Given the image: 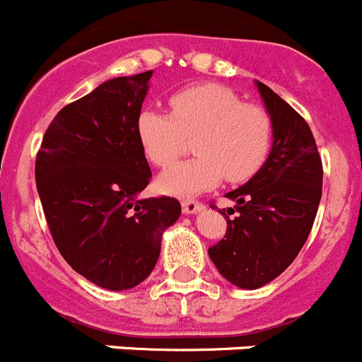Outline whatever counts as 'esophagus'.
Segmentation results:
<instances>
[{
  "label": "esophagus",
  "mask_w": 362,
  "mask_h": 362,
  "mask_svg": "<svg viewBox=\"0 0 362 362\" xmlns=\"http://www.w3.org/2000/svg\"><path fill=\"white\" fill-rule=\"evenodd\" d=\"M204 209V204H200V202L197 200H184L182 202V211H184L185 214H194L198 213V211Z\"/></svg>",
  "instance_id": "1"
}]
</instances>
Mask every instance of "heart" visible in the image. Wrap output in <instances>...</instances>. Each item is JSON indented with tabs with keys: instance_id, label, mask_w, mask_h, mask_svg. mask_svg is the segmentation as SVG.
<instances>
[{
	"instance_id": "1",
	"label": "heart",
	"mask_w": 362,
	"mask_h": 362,
	"mask_svg": "<svg viewBox=\"0 0 362 362\" xmlns=\"http://www.w3.org/2000/svg\"><path fill=\"white\" fill-rule=\"evenodd\" d=\"M171 115L146 108L136 115V139L146 158L165 168L180 155L184 136L193 141L191 160L178 162L158 177V187L175 197H193L227 182L258 173L272 144L269 113L220 84H197L169 99Z\"/></svg>"
}]
</instances>
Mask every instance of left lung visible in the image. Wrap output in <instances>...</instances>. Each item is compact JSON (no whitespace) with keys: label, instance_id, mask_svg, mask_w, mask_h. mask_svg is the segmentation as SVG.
<instances>
[{"label":"left lung","instance_id":"8db88e82","mask_svg":"<svg viewBox=\"0 0 362 362\" xmlns=\"http://www.w3.org/2000/svg\"><path fill=\"white\" fill-rule=\"evenodd\" d=\"M272 122V148L247 184L227 193V233L209 249L218 272L254 291L278 278L307 242L323 189V165L314 135L301 115L256 81ZM226 214V209L223 213Z\"/></svg>","mask_w":362,"mask_h":362}]
</instances>
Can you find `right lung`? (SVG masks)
Here are the masks:
<instances>
[{
	"label": "right lung",
	"mask_w": 362,
	"mask_h": 362,
	"mask_svg": "<svg viewBox=\"0 0 362 362\" xmlns=\"http://www.w3.org/2000/svg\"><path fill=\"white\" fill-rule=\"evenodd\" d=\"M151 70L104 81L61 110L35 158V184L61 256L88 281L128 291L160 256L180 202L141 198L151 178L136 139Z\"/></svg>",
	"instance_id": "right-lung-1"
}]
</instances>
